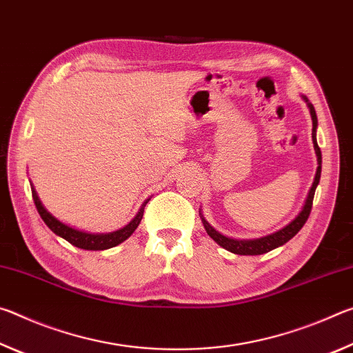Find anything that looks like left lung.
<instances>
[{"instance_id":"8db88e82","label":"left lung","mask_w":353,"mask_h":353,"mask_svg":"<svg viewBox=\"0 0 353 353\" xmlns=\"http://www.w3.org/2000/svg\"><path fill=\"white\" fill-rule=\"evenodd\" d=\"M302 99L307 103V107L310 110V115H312V121H313V130H312V139H313V146H314V152L316 157H318V170H316L314 174V181L312 188H310L305 204H303L302 210L299 212L297 216L291 221L290 224H286L282 229L274 232L271 235L261 236V238H254V240H236V238H230L225 236L218 232L214 227L208 223V221L204 218V214L199 210L202 224H204V229L208 234V236L212 238L213 241H216L221 248H224L225 250H229L232 254H238V255H261L270 252V250L276 249L279 246H283L285 243H288L292 236H294L299 230L302 229L305 221L310 216V212H312V205H313V198H314V191L316 187H318L319 179H321V166H322V155H321V149L318 146V141H316V129H318V117H316V110L313 104L310 103L307 97H302Z\"/></svg>"}]
</instances>
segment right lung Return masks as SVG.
I'll list each match as a JSON object with an SVG mask.
<instances>
[{"mask_svg":"<svg viewBox=\"0 0 353 353\" xmlns=\"http://www.w3.org/2000/svg\"><path fill=\"white\" fill-rule=\"evenodd\" d=\"M31 190H32V199L35 202V207H37L39 214L41 216V219L45 221V224L50 227V229L54 232L57 236L63 238V240H67L68 243H71L76 248L85 249V250H104V249L115 248L119 243L126 241L128 238L134 234L137 227H139L140 221L143 218V212H145V205L149 201L148 199L143 202V205L139 210V213L135 214L134 219L130 221L128 225H124V227H121V229H118L115 232H109V234H90V232L74 229V227L62 223L61 219H57L54 214H51L46 210V207L41 204L37 191H35L32 183H31Z\"/></svg>","mask_w":353,"mask_h":353,"instance_id":"add662e5","label":"right lung"}]
</instances>
